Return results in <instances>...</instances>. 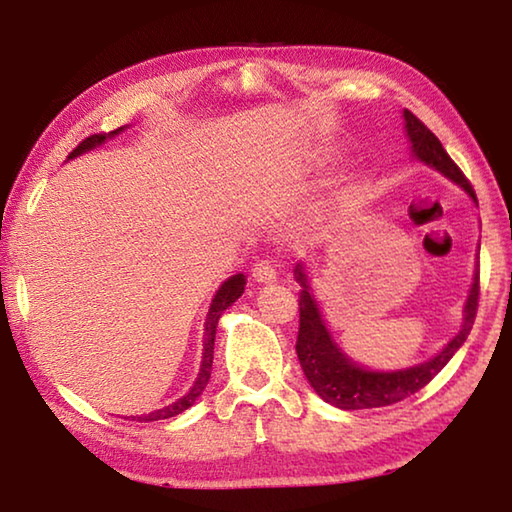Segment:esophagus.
Instances as JSON below:
<instances>
[{
	"label": "esophagus",
	"instance_id": "esophagus-1",
	"mask_svg": "<svg viewBox=\"0 0 512 512\" xmlns=\"http://www.w3.org/2000/svg\"><path fill=\"white\" fill-rule=\"evenodd\" d=\"M275 277H277V268L271 259H259V262L253 266L255 282H275Z\"/></svg>",
	"mask_w": 512,
	"mask_h": 512
}]
</instances>
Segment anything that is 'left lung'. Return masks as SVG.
<instances>
[{"instance_id": "left-lung-1", "label": "left lung", "mask_w": 512, "mask_h": 512, "mask_svg": "<svg viewBox=\"0 0 512 512\" xmlns=\"http://www.w3.org/2000/svg\"><path fill=\"white\" fill-rule=\"evenodd\" d=\"M406 121V135L411 140V149L422 162L436 167L440 173H445L449 180L461 185L467 194L476 201V194L465 178V173L458 169V164L449 158L447 151L436 135H433L422 121L413 115L411 110H404ZM296 277L302 284L300 291V329L296 352L300 359L302 372L309 379L314 391L323 397L325 402L339 406V409H377V406H388L395 402H402L413 393H418L429 381L438 375L440 370L447 366V361L454 357L456 350L465 343L467 334L474 325L476 309H479V271H476L474 284L470 289V296L465 302V318L463 327L452 341H449L438 357L420 363V366L406 368V370H393V372H375L366 370L352 363L345 354L336 348L329 339V332L325 323L320 320V311L316 307V300L309 296L307 275L300 266H296Z\"/></svg>"}]
</instances>
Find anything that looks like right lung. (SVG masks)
I'll list each match as a JSON object with an SVG mask.
<instances>
[{
	"mask_svg": "<svg viewBox=\"0 0 512 512\" xmlns=\"http://www.w3.org/2000/svg\"><path fill=\"white\" fill-rule=\"evenodd\" d=\"M119 131H124V128H117V131L112 133H94L90 137H85V140L76 146V149L69 153V158H76V155H81L83 151H90L94 146H99L101 142H106V137L117 135ZM246 289V277L244 275H232L230 280H225L221 284V289L216 291V296L212 300V307H210V314H207V323H205V354H203V366L201 372H198V379L196 384L192 386V391H189L185 397H180L178 402H173L169 406H164V409H158L153 413H146L140 415V422H153V420H167L173 418V415L187 411L189 406L196 402V397L203 393V388L207 386V381H210L212 375V359H214V336H216V323H219V318L225 309H228L232 302H235L241 293ZM135 420V418H133Z\"/></svg>",
	"mask_w": 512,
	"mask_h": 512,
	"instance_id": "obj_1",
	"label": "right lung"
}]
</instances>
